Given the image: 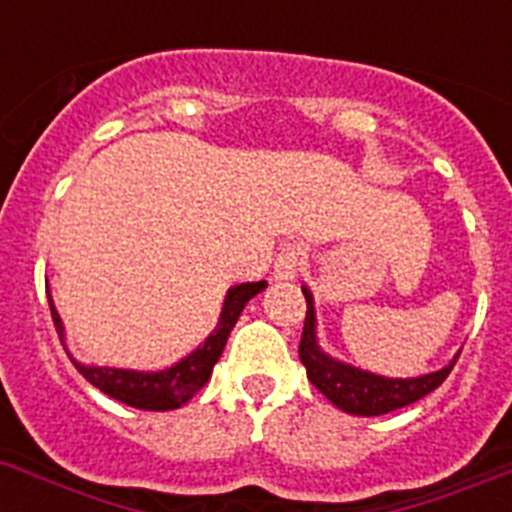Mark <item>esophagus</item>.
Instances as JSON below:
<instances>
[{
  "label": "esophagus",
  "instance_id": "1",
  "mask_svg": "<svg viewBox=\"0 0 512 512\" xmlns=\"http://www.w3.org/2000/svg\"><path fill=\"white\" fill-rule=\"evenodd\" d=\"M301 255H304V250H301L299 244H286V247H281L273 265L275 281H293L299 275Z\"/></svg>",
  "mask_w": 512,
  "mask_h": 512
}]
</instances>
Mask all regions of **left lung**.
<instances>
[{
	"label": "left lung",
	"mask_w": 512,
	"mask_h": 512,
	"mask_svg": "<svg viewBox=\"0 0 512 512\" xmlns=\"http://www.w3.org/2000/svg\"><path fill=\"white\" fill-rule=\"evenodd\" d=\"M301 291H304L306 299V322L299 345V358L306 366V376H309L311 384L317 386L337 410L361 417L386 415V412L407 407V404L417 402L433 389H438L451 373V368L456 366L459 353L453 355V361L443 366L441 371L412 376V379H389V376L363 371V368L350 366L340 358H332L319 345L314 296L306 286H301Z\"/></svg>",
	"instance_id": "8db88e82"
}]
</instances>
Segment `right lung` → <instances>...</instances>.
Listing matches in <instances>:
<instances>
[{
    "instance_id": "1",
    "label": "right lung",
    "mask_w": 512,
    "mask_h": 512,
    "mask_svg": "<svg viewBox=\"0 0 512 512\" xmlns=\"http://www.w3.org/2000/svg\"><path fill=\"white\" fill-rule=\"evenodd\" d=\"M265 288H268L265 281L231 286L229 291H226L219 322H216L211 335L206 337V342L198 345L190 355H185V358H180L177 363H172L170 368H162V371H133V368L79 363L77 358H71V361H74L77 371L82 373L84 379L90 381L92 386H97L102 394H108V397L128 404V407L149 412L177 410V407L190 402V399L206 386V381L211 379L213 366L219 363L221 353H224L226 340H229L231 330H234V324H237L242 309L247 306V301L255 299L257 293L265 291ZM48 304H51L56 332H59L61 342H64V322H61L59 311L53 306L51 296H48Z\"/></svg>"
}]
</instances>
